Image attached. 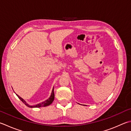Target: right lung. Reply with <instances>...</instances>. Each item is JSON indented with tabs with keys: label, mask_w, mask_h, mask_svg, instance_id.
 I'll return each instance as SVG.
<instances>
[{
	"label": "right lung",
	"mask_w": 131,
	"mask_h": 131,
	"mask_svg": "<svg viewBox=\"0 0 131 131\" xmlns=\"http://www.w3.org/2000/svg\"><path fill=\"white\" fill-rule=\"evenodd\" d=\"M16 95L18 96V97L21 100V101L23 102L24 104H25L27 107H28L29 108H39V107H46V106H48L49 105H50L53 102V101L54 100V98H55V95H54V91H53V88L52 89V93L51 95L50 96V97L47 100H46L44 102L39 103V104H38L36 105H30L28 104H27L26 102L23 99H22L21 97H20L19 95L16 94Z\"/></svg>",
	"instance_id": "right-lung-1"
}]
</instances>
